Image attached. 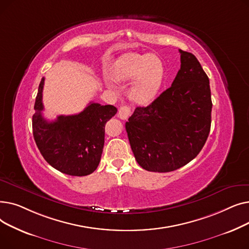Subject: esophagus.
Segmentation results:
<instances>
[{
	"mask_svg": "<svg viewBox=\"0 0 249 249\" xmlns=\"http://www.w3.org/2000/svg\"><path fill=\"white\" fill-rule=\"evenodd\" d=\"M129 115H130V108L128 106H122L119 109V112H118V117H119L121 120L128 119Z\"/></svg>",
	"mask_w": 249,
	"mask_h": 249,
	"instance_id": "34e87169",
	"label": "esophagus"
}]
</instances>
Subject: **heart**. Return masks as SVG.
<instances>
[{
    "label": "heart",
    "mask_w": 249,
    "mask_h": 249,
    "mask_svg": "<svg viewBox=\"0 0 249 249\" xmlns=\"http://www.w3.org/2000/svg\"><path fill=\"white\" fill-rule=\"evenodd\" d=\"M112 75L120 83L133 80L128 96L133 103L145 106L155 99L160 89L165 69L163 61L158 55L129 53L116 62ZM108 86L112 87L110 84Z\"/></svg>",
    "instance_id": "b5f03b06"
}]
</instances>
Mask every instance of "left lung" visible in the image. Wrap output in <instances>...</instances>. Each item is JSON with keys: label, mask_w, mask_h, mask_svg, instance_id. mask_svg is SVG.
I'll use <instances>...</instances> for the list:
<instances>
[{"label": "left lung", "mask_w": 249, "mask_h": 249, "mask_svg": "<svg viewBox=\"0 0 249 249\" xmlns=\"http://www.w3.org/2000/svg\"><path fill=\"white\" fill-rule=\"evenodd\" d=\"M178 51L180 69L172 87L147 107H137L125 124L135 160L148 172L168 173L186 165L210 133L209 77L197 57Z\"/></svg>", "instance_id": "left-lung-1"}]
</instances>
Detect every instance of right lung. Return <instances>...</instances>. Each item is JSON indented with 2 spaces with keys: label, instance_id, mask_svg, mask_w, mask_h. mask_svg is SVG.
<instances>
[{
  "label": "right lung",
  "instance_id": "1",
  "mask_svg": "<svg viewBox=\"0 0 249 249\" xmlns=\"http://www.w3.org/2000/svg\"><path fill=\"white\" fill-rule=\"evenodd\" d=\"M44 77L39 84L32 117L33 136L44 160L62 174L84 177L98 167L105 142V125L117 113L112 105L102 106L89 103L84 111L75 115L58 116L47 121L42 90Z\"/></svg>",
  "mask_w": 249,
  "mask_h": 249
}]
</instances>
